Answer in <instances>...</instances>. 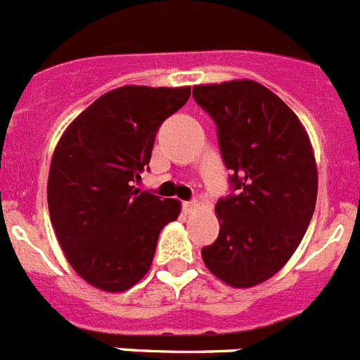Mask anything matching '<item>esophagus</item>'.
<instances>
[{
  "instance_id": "esophagus-1",
  "label": "esophagus",
  "mask_w": 360,
  "mask_h": 360,
  "mask_svg": "<svg viewBox=\"0 0 360 360\" xmlns=\"http://www.w3.org/2000/svg\"><path fill=\"white\" fill-rule=\"evenodd\" d=\"M200 211V203L198 202H184V212L186 214H195V212Z\"/></svg>"
}]
</instances>
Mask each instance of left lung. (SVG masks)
Here are the masks:
<instances>
[{
  "mask_svg": "<svg viewBox=\"0 0 360 360\" xmlns=\"http://www.w3.org/2000/svg\"><path fill=\"white\" fill-rule=\"evenodd\" d=\"M196 103L218 128L236 195L218 200L219 234L203 263L229 287L250 288L278 274L295 252L317 202L310 136L281 98L250 79L196 84Z\"/></svg>",
  "mask_w": 360,
  "mask_h": 360,
  "instance_id": "8db88e82",
  "label": "left lung"
}]
</instances>
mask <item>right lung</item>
Listing matches in <instances>:
<instances>
[{
    "mask_svg": "<svg viewBox=\"0 0 360 360\" xmlns=\"http://www.w3.org/2000/svg\"><path fill=\"white\" fill-rule=\"evenodd\" d=\"M189 86H120L72 120L52 155L49 211L72 269L104 292H124L148 274L160 231L182 203L141 193L160 124Z\"/></svg>",
    "mask_w": 360,
    "mask_h": 360,
    "instance_id": "add662e5",
    "label": "right lung"
}]
</instances>
